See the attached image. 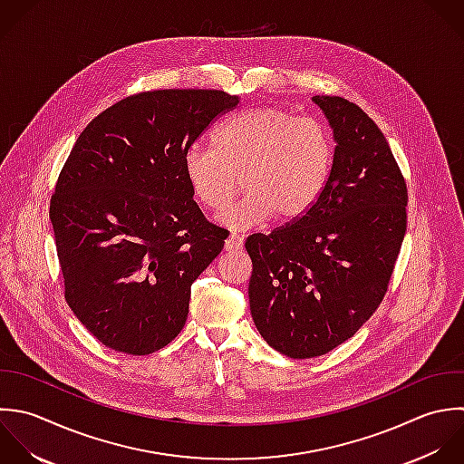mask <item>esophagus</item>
Listing matches in <instances>:
<instances>
[{
    "label": "esophagus",
    "mask_w": 464,
    "mask_h": 464,
    "mask_svg": "<svg viewBox=\"0 0 464 464\" xmlns=\"http://www.w3.org/2000/svg\"><path fill=\"white\" fill-rule=\"evenodd\" d=\"M242 244H244L242 237L237 235V233H231V235L226 238L224 247H226V251H238V249L242 247Z\"/></svg>",
    "instance_id": "1"
}]
</instances>
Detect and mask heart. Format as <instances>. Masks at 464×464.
Returning a JSON list of instances; mask_svg holds the SVG:
<instances>
[{
	"label": "heart",
	"instance_id": "obj_1",
	"mask_svg": "<svg viewBox=\"0 0 464 464\" xmlns=\"http://www.w3.org/2000/svg\"><path fill=\"white\" fill-rule=\"evenodd\" d=\"M213 146H189L182 171L193 197L222 211L240 191L247 195L218 217L229 229H249L273 215L295 222L309 213L325 191L334 142L316 119L276 108H249L227 117L213 131Z\"/></svg>",
	"mask_w": 464,
	"mask_h": 464
}]
</instances>
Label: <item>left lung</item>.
Instances as JSON below:
<instances>
[{"instance_id": "left-lung-1", "label": "left lung", "mask_w": 464, "mask_h": 464, "mask_svg": "<svg viewBox=\"0 0 464 464\" xmlns=\"http://www.w3.org/2000/svg\"><path fill=\"white\" fill-rule=\"evenodd\" d=\"M333 130L334 166L302 218L247 237L249 305L278 353H331L382 304L407 231V184L376 122L343 97L314 95Z\"/></svg>"}]
</instances>
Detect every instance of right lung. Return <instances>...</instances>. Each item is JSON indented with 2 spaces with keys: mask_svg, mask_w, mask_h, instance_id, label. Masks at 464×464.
Returning a JSON list of instances; mask_svg holds the SVG:
<instances>
[{
  "mask_svg": "<svg viewBox=\"0 0 464 464\" xmlns=\"http://www.w3.org/2000/svg\"><path fill=\"white\" fill-rule=\"evenodd\" d=\"M237 104L222 90L142 92L77 137L50 222L66 304L102 345L146 356L182 331L191 284L227 238L193 200L182 157Z\"/></svg>",
  "mask_w": 464,
  "mask_h": 464,
  "instance_id": "1",
  "label": "right lung"
}]
</instances>
